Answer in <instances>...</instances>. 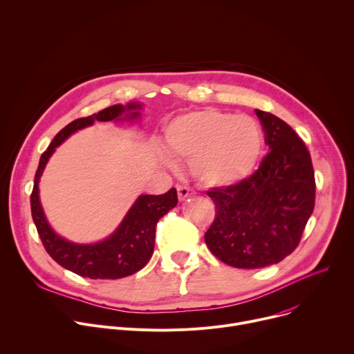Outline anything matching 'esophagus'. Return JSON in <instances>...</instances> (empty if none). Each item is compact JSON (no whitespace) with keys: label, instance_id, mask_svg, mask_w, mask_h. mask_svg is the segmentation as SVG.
<instances>
[{"label":"esophagus","instance_id":"34e87169","mask_svg":"<svg viewBox=\"0 0 354 354\" xmlns=\"http://www.w3.org/2000/svg\"><path fill=\"white\" fill-rule=\"evenodd\" d=\"M178 196H179V200H185L186 197H189V196H193L194 194V190L193 189H190L189 186H186V185H178Z\"/></svg>","mask_w":354,"mask_h":354}]
</instances>
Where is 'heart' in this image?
<instances>
[{
	"instance_id": "1",
	"label": "heart",
	"mask_w": 354,
	"mask_h": 354,
	"mask_svg": "<svg viewBox=\"0 0 354 354\" xmlns=\"http://www.w3.org/2000/svg\"><path fill=\"white\" fill-rule=\"evenodd\" d=\"M171 154L192 162L205 185H227L249 176L263 153L261 124L249 116L203 109L175 119L165 130Z\"/></svg>"
}]
</instances>
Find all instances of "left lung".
I'll list each match as a JSON object with an SVG mask.
<instances>
[{
	"label": "left lung",
	"mask_w": 354,
	"mask_h": 354,
	"mask_svg": "<svg viewBox=\"0 0 354 354\" xmlns=\"http://www.w3.org/2000/svg\"><path fill=\"white\" fill-rule=\"evenodd\" d=\"M269 153L250 176L212 187L216 217L205 234L212 254L239 269L281 262L298 246L315 206L310 151L277 116L255 109Z\"/></svg>",
	"instance_id": "obj_1"
}]
</instances>
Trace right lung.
<instances>
[{
  "label": "right lung",
  "mask_w": 354,
  "mask_h": 354,
  "mask_svg": "<svg viewBox=\"0 0 354 354\" xmlns=\"http://www.w3.org/2000/svg\"><path fill=\"white\" fill-rule=\"evenodd\" d=\"M138 108V104H130L127 108L115 105L92 116L75 119L56 134L40 157L30 193L32 218L47 254L60 266L78 276L89 279H122L141 270L153 255L157 223L178 205L176 189L172 187L164 194L140 196L113 235L99 243L77 245L60 238L48 227L39 201V178L56 147L70 134L91 126L93 122L116 120L124 111ZM131 115L137 116L138 113L134 112Z\"/></svg>",
  "instance_id": "1"
}]
</instances>
